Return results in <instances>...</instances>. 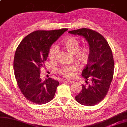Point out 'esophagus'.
<instances>
[{
	"label": "esophagus",
	"instance_id": "esophagus-1",
	"mask_svg": "<svg viewBox=\"0 0 127 127\" xmlns=\"http://www.w3.org/2000/svg\"><path fill=\"white\" fill-rule=\"evenodd\" d=\"M66 82H68V83H74V82L71 81V80H66Z\"/></svg>",
	"mask_w": 127,
	"mask_h": 127
}]
</instances>
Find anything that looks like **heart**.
<instances>
[{"label":"heart","instance_id":"obj_1","mask_svg":"<svg viewBox=\"0 0 127 127\" xmlns=\"http://www.w3.org/2000/svg\"><path fill=\"white\" fill-rule=\"evenodd\" d=\"M65 49L69 53L74 55L75 58L81 64H85L87 62L89 58V49L87 47H80V41L78 38L74 37H70L63 40L62 42ZM58 46L53 45L49 48L48 57L51 60H55ZM77 70V67L75 65H65L58 69V72L61 75L65 78H71L74 75V72Z\"/></svg>","mask_w":127,"mask_h":127}]
</instances>
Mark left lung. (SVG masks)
Returning <instances> with one entry per match:
<instances>
[{"label":"left lung","mask_w":127,"mask_h":127,"mask_svg":"<svg viewBox=\"0 0 127 127\" xmlns=\"http://www.w3.org/2000/svg\"><path fill=\"white\" fill-rule=\"evenodd\" d=\"M69 33L82 36L88 42V63L82 72L88 86L82 85L81 93L75 99L81 105L92 106L100 102L106 96L113 76L114 60L112 50L105 38L98 32L86 28L71 30Z\"/></svg>","instance_id":"left-lung-1"}]
</instances>
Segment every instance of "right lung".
<instances>
[{
  "instance_id": "1",
  "label": "right lung",
  "mask_w": 127,
  "mask_h": 127,
  "mask_svg": "<svg viewBox=\"0 0 127 127\" xmlns=\"http://www.w3.org/2000/svg\"><path fill=\"white\" fill-rule=\"evenodd\" d=\"M67 29L37 30L23 39L15 51L14 69L18 86L23 95L35 104L49 102L53 98L59 83L40 77V68L47 59L49 48Z\"/></svg>"
}]
</instances>
